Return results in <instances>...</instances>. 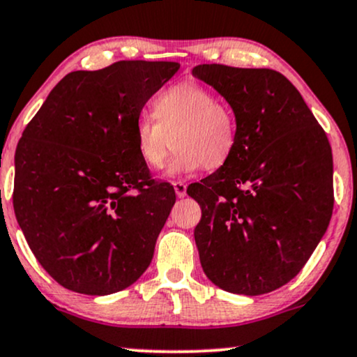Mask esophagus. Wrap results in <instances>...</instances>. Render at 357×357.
<instances>
[{
	"mask_svg": "<svg viewBox=\"0 0 357 357\" xmlns=\"http://www.w3.org/2000/svg\"><path fill=\"white\" fill-rule=\"evenodd\" d=\"M173 186H174L176 196H178L179 199H183V197L186 196V184L181 183V181H174V183H173Z\"/></svg>",
	"mask_w": 357,
	"mask_h": 357,
	"instance_id": "esophagus-1",
	"label": "esophagus"
}]
</instances>
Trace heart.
<instances>
[{
	"instance_id": "b5f03b06",
	"label": "heart",
	"mask_w": 357,
	"mask_h": 357,
	"mask_svg": "<svg viewBox=\"0 0 357 357\" xmlns=\"http://www.w3.org/2000/svg\"><path fill=\"white\" fill-rule=\"evenodd\" d=\"M153 115L156 121L142 116L135 125L138 156L150 169L163 168L171 137L176 150L168 166L171 176L222 168L236 151V114L206 85L192 80L171 85L153 100Z\"/></svg>"
}]
</instances>
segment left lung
Instances as JSON below:
<instances>
[{
    "label": "left lung",
    "instance_id": "8db88e82",
    "mask_svg": "<svg viewBox=\"0 0 357 357\" xmlns=\"http://www.w3.org/2000/svg\"><path fill=\"white\" fill-rule=\"evenodd\" d=\"M192 74L232 107L231 160L188 194L207 278L225 291L264 295L300 273L326 232L335 204L329 139L303 97L272 69L201 64Z\"/></svg>",
    "mask_w": 357,
    "mask_h": 357
}]
</instances>
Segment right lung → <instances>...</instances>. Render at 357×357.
Returning a JSON list of instances; mask_svg holds the SVG:
<instances>
[{"label":"right lung","mask_w":357,"mask_h":357,"mask_svg":"<svg viewBox=\"0 0 357 357\" xmlns=\"http://www.w3.org/2000/svg\"><path fill=\"white\" fill-rule=\"evenodd\" d=\"M178 69L120 61L70 72L22 132L15 214L36 259L67 290L110 295L150 265L176 192L139 160L135 125Z\"/></svg>","instance_id":"right-lung-1"}]
</instances>
